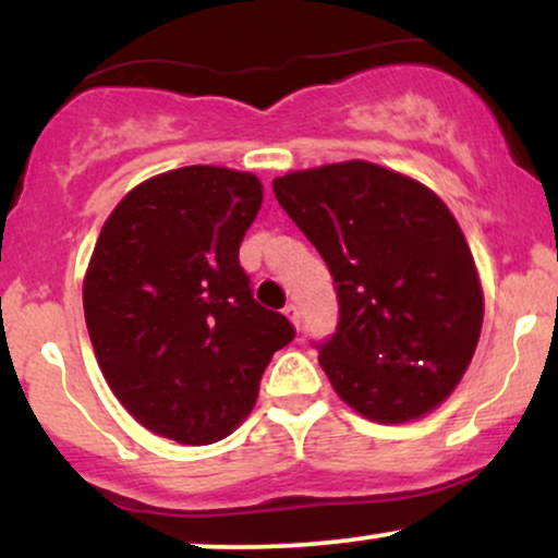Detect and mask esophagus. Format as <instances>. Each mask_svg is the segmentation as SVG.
<instances>
[{"mask_svg":"<svg viewBox=\"0 0 558 558\" xmlns=\"http://www.w3.org/2000/svg\"><path fill=\"white\" fill-rule=\"evenodd\" d=\"M283 315H286L288 319H291V323H293V325H299V306H296V304H293V301H291V304H286Z\"/></svg>","mask_w":558,"mask_h":558,"instance_id":"1","label":"esophagus"}]
</instances>
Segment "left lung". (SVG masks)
<instances>
[{"mask_svg":"<svg viewBox=\"0 0 558 558\" xmlns=\"http://www.w3.org/2000/svg\"><path fill=\"white\" fill-rule=\"evenodd\" d=\"M272 191L332 275L336 332L312 343L336 393L388 425L438 407L483 328L475 259L446 204L360 159L288 172Z\"/></svg>","mask_w":558,"mask_h":558,"instance_id":"1","label":"left lung"}]
</instances>
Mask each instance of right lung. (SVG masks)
<instances>
[{"label": "right lung", "instance_id": "right-lung-1", "mask_svg": "<svg viewBox=\"0 0 558 558\" xmlns=\"http://www.w3.org/2000/svg\"><path fill=\"white\" fill-rule=\"evenodd\" d=\"M259 207L254 175L191 165L136 185L101 228L83 283L88 336L118 401L162 438L233 433L296 336L239 262Z\"/></svg>", "mask_w": 558, "mask_h": 558}]
</instances>
